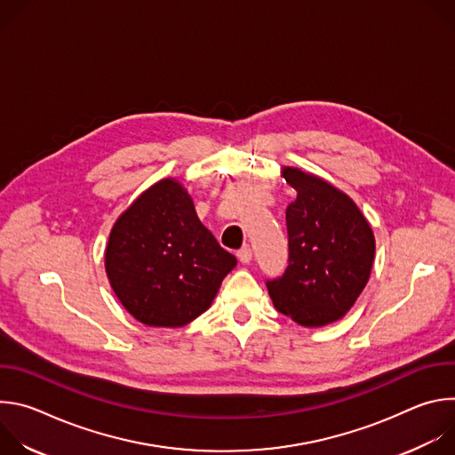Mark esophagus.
<instances>
[{"label":"esophagus","mask_w":455,"mask_h":455,"mask_svg":"<svg viewBox=\"0 0 455 455\" xmlns=\"http://www.w3.org/2000/svg\"><path fill=\"white\" fill-rule=\"evenodd\" d=\"M237 259L243 263V265H248L251 261V248L250 246H243L239 251H237Z\"/></svg>","instance_id":"obj_1"}]
</instances>
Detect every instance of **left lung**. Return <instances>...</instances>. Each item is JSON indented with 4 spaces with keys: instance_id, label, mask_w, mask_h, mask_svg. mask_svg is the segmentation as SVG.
Returning a JSON list of instances; mask_svg holds the SVG:
<instances>
[{
    "instance_id": "8db88e82",
    "label": "left lung",
    "mask_w": 455,
    "mask_h": 455,
    "mask_svg": "<svg viewBox=\"0 0 455 455\" xmlns=\"http://www.w3.org/2000/svg\"><path fill=\"white\" fill-rule=\"evenodd\" d=\"M286 181L297 190L286 209L288 267L267 288L274 306L300 326H326L365 288L374 235L355 202L328 181L290 167Z\"/></svg>"
}]
</instances>
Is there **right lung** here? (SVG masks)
Here are the masks:
<instances>
[{"mask_svg": "<svg viewBox=\"0 0 455 455\" xmlns=\"http://www.w3.org/2000/svg\"><path fill=\"white\" fill-rule=\"evenodd\" d=\"M235 265L174 180L146 190L116 220L106 248V272L118 300L142 323L160 328L200 316Z\"/></svg>", "mask_w": 455, "mask_h": 455, "instance_id": "right-lung-1", "label": "right lung"}]
</instances>
